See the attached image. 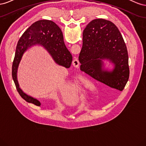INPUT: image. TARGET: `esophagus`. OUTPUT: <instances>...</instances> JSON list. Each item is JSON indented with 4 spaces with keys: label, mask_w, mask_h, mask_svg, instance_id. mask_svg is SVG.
<instances>
[{
    "label": "esophagus",
    "mask_w": 146,
    "mask_h": 146,
    "mask_svg": "<svg viewBox=\"0 0 146 146\" xmlns=\"http://www.w3.org/2000/svg\"><path fill=\"white\" fill-rule=\"evenodd\" d=\"M72 64L76 68H78L79 64H80V63H79V61L77 58H75L73 61H72Z\"/></svg>",
    "instance_id": "34e87169"
}]
</instances>
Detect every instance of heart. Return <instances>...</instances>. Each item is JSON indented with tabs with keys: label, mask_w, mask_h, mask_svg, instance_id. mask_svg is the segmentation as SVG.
Masks as SVG:
<instances>
[{
	"label": "heart",
	"mask_w": 146,
	"mask_h": 146,
	"mask_svg": "<svg viewBox=\"0 0 146 146\" xmlns=\"http://www.w3.org/2000/svg\"><path fill=\"white\" fill-rule=\"evenodd\" d=\"M80 86V87H81V86H81V85H80V86Z\"/></svg>",
	"instance_id": "1"
}]
</instances>
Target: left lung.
<instances>
[{
  "label": "left lung",
  "mask_w": 146,
  "mask_h": 146,
  "mask_svg": "<svg viewBox=\"0 0 146 146\" xmlns=\"http://www.w3.org/2000/svg\"><path fill=\"white\" fill-rule=\"evenodd\" d=\"M109 60L113 67L105 68ZM80 69L113 90L122 91L129 78V56L121 33L111 21L96 19L88 24L83 33V46L78 56Z\"/></svg>",
  "instance_id": "left-lung-1"
}]
</instances>
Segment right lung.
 Instances as JSON below:
<instances>
[{"mask_svg": "<svg viewBox=\"0 0 146 146\" xmlns=\"http://www.w3.org/2000/svg\"><path fill=\"white\" fill-rule=\"evenodd\" d=\"M36 44L41 45L49 53L55 62L66 68H70L72 56L66 48L62 32L55 23L49 20L35 22L26 30L20 38L16 47L12 66V77L17 92L27 102L40 106L41 102L33 97L26 94L19 88L17 73L24 52Z\"/></svg>", "mask_w": 146, "mask_h": 146, "instance_id": "1", "label": "right lung"}]
</instances>
